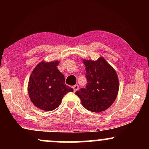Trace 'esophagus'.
Returning a JSON list of instances; mask_svg holds the SVG:
<instances>
[{"label": "esophagus", "instance_id": "obj_1", "mask_svg": "<svg viewBox=\"0 0 149 149\" xmlns=\"http://www.w3.org/2000/svg\"><path fill=\"white\" fill-rule=\"evenodd\" d=\"M73 91L76 92L78 89V85H75L73 86Z\"/></svg>", "mask_w": 149, "mask_h": 149}]
</instances>
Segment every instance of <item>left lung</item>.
<instances>
[{"label":"left lung","instance_id":"left-lung-1","mask_svg":"<svg viewBox=\"0 0 149 149\" xmlns=\"http://www.w3.org/2000/svg\"><path fill=\"white\" fill-rule=\"evenodd\" d=\"M84 64L87 85L76 95L87 110L97 113L107 110L116 100L118 92L117 73L103 57L97 61L84 60Z\"/></svg>","mask_w":149,"mask_h":149}]
</instances>
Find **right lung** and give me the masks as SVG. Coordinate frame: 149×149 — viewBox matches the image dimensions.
Instances as JSON below:
<instances>
[{
  "instance_id": "right-lung-1",
  "label": "right lung",
  "mask_w": 149,
  "mask_h": 149,
  "mask_svg": "<svg viewBox=\"0 0 149 149\" xmlns=\"http://www.w3.org/2000/svg\"><path fill=\"white\" fill-rule=\"evenodd\" d=\"M58 61L39 63L29 80L28 91L36 107L49 111L60 105L63 97L73 90L65 84L64 76L57 69Z\"/></svg>"
}]
</instances>
